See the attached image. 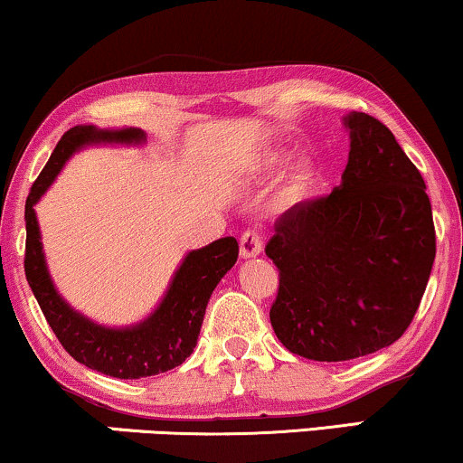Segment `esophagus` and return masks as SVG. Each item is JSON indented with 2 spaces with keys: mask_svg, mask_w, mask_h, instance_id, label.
<instances>
[{
  "mask_svg": "<svg viewBox=\"0 0 463 463\" xmlns=\"http://www.w3.org/2000/svg\"><path fill=\"white\" fill-rule=\"evenodd\" d=\"M262 253V238L258 232H244L241 238V258H258Z\"/></svg>",
  "mask_w": 463,
  "mask_h": 463,
  "instance_id": "obj_1",
  "label": "esophagus"
}]
</instances>
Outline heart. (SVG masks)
I'll list each match as a JSON object with an SVG mask.
<instances>
[{
    "instance_id": "b5f03b06",
    "label": "heart",
    "mask_w": 463,
    "mask_h": 463,
    "mask_svg": "<svg viewBox=\"0 0 463 463\" xmlns=\"http://www.w3.org/2000/svg\"><path fill=\"white\" fill-rule=\"evenodd\" d=\"M290 160V151L286 149H269L255 160L253 165V177L255 179H266L273 173L279 171L281 166L288 165ZM320 186V165L314 157H301L295 165L290 166V171L286 173L284 182H281L279 193H277V205L281 208H297L303 205L317 194Z\"/></svg>"
}]
</instances>
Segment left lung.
Listing matches in <instances>:
<instances>
[{"mask_svg":"<svg viewBox=\"0 0 463 463\" xmlns=\"http://www.w3.org/2000/svg\"><path fill=\"white\" fill-rule=\"evenodd\" d=\"M351 149L340 186L277 221L266 255L279 269L270 307L295 355L346 362L410 327L436 260V230L418 168L377 118L349 112Z\"/></svg>","mask_w":463,"mask_h":463,"instance_id":"obj_1","label":"left lung"}]
</instances>
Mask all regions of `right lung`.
<instances>
[{"label": "right lung", "mask_w": 463, "mask_h": 463, "mask_svg": "<svg viewBox=\"0 0 463 463\" xmlns=\"http://www.w3.org/2000/svg\"><path fill=\"white\" fill-rule=\"evenodd\" d=\"M145 143L146 134L140 128L99 129L95 125H75L60 138L25 201V277L49 327L73 360L117 379L151 377L184 364L197 346L212 292L238 260L233 236L188 251L154 312L125 327L95 323L64 301L49 275L34 205L78 151L97 145Z\"/></svg>", "instance_id": "add662e5"}]
</instances>
